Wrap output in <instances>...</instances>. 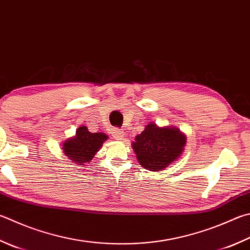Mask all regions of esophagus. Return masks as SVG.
<instances>
[{
    "label": "esophagus",
    "mask_w": 250,
    "mask_h": 250,
    "mask_svg": "<svg viewBox=\"0 0 250 250\" xmlns=\"http://www.w3.org/2000/svg\"><path fill=\"white\" fill-rule=\"evenodd\" d=\"M125 132L124 131V129H113L112 130V137L116 140H122L125 137Z\"/></svg>",
    "instance_id": "34e87169"
}]
</instances>
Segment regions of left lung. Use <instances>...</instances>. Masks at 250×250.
I'll use <instances>...</instances> for the list:
<instances>
[{"label": "left lung", "instance_id": "obj_1", "mask_svg": "<svg viewBox=\"0 0 250 250\" xmlns=\"http://www.w3.org/2000/svg\"><path fill=\"white\" fill-rule=\"evenodd\" d=\"M186 137L176 128H158L154 124L145 126L135 137L132 147L138 161L148 170H162L184 151Z\"/></svg>", "mask_w": 250, "mask_h": 250}]
</instances>
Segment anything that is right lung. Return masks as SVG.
<instances>
[{"instance_id":"right-lung-1","label":"right lung","mask_w":250,"mask_h":250,"mask_svg":"<svg viewBox=\"0 0 250 250\" xmlns=\"http://www.w3.org/2000/svg\"><path fill=\"white\" fill-rule=\"evenodd\" d=\"M106 140V134L90 133L87 128L83 125L76 130L74 138L65 141L63 149L71 161L75 162V164L83 165L90 162Z\"/></svg>"}]
</instances>
